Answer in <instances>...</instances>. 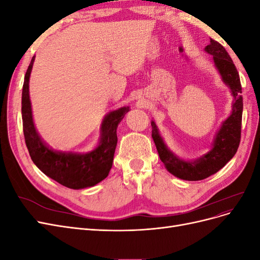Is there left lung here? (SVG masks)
<instances>
[{
  "mask_svg": "<svg viewBox=\"0 0 260 260\" xmlns=\"http://www.w3.org/2000/svg\"><path fill=\"white\" fill-rule=\"evenodd\" d=\"M205 51L214 56L215 65L224 83L230 86L235 100L232 113L218 131L211 151L194 161L181 160L165 145L155 122L153 120L151 122L152 138L160 160L170 174L187 181H199L216 174L235 155L241 141L243 98L241 96L242 86L237 67L223 46L212 39Z\"/></svg>",
  "mask_w": 260,
  "mask_h": 260,
  "instance_id": "8db88e82",
  "label": "left lung"
}]
</instances>
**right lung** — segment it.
I'll return each instance as SVG.
<instances>
[{"mask_svg": "<svg viewBox=\"0 0 260 260\" xmlns=\"http://www.w3.org/2000/svg\"><path fill=\"white\" fill-rule=\"evenodd\" d=\"M35 56L25 75L21 96L22 129L30 157L44 175L69 188L90 187L104 180L113 166L117 146V127L129 107H121L109 113L102 123V138L99 146L92 152L78 154L57 152L45 144L35 127L29 98V77Z\"/></svg>", "mask_w": 260, "mask_h": 260, "instance_id": "add662e5", "label": "right lung"}]
</instances>
